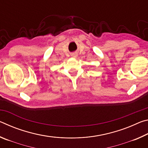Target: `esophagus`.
Returning a JSON list of instances; mask_svg holds the SVG:
<instances>
[{
  "label": "esophagus",
  "mask_w": 148,
  "mask_h": 148,
  "mask_svg": "<svg viewBox=\"0 0 148 148\" xmlns=\"http://www.w3.org/2000/svg\"><path fill=\"white\" fill-rule=\"evenodd\" d=\"M72 56H73V57H77V54H76V53H74V54H73V55H72Z\"/></svg>",
  "instance_id": "34e87169"
}]
</instances>
